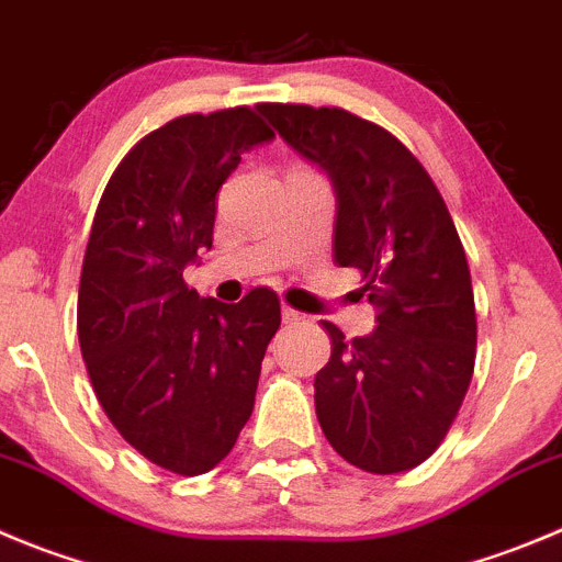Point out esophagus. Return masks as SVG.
<instances>
[{
    "mask_svg": "<svg viewBox=\"0 0 562 562\" xmlns=\"http://www.w3.org/2000/svg\"><path fill=\"white\" fill-rule=\"evenodd\" d=\"M281 319H284V323H297V319H301V314L290 306H281Z\"/></svg>",
    "mask_w": 562,
    "mask_h": 562,
    "instance_id": "obj_1",
    "label": "esophagus"
}]
</instances>
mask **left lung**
I'll return each mask as SVG.
<instances>
[{
	"mask_svg": "<svg viewBox=\"0 0 562 562\" xmlns=\"http://www.w3.org/2000/svg\"><path fill=\"white\" fill-rule=\"evenodd\" d=\"M292 151L336 192L334 259L358 267L378 308L372 334L334 323L314 378L319 427L372 474L419 467L445 441L474 372L477 317L467 254L445 198L394 135L339 106L259 104Z\"/></svg>",
	"mask_w": 562,
	"mask_h": 562,
	"instance_id": "obj_1",
	"label": "left lung"
}]
</instances>
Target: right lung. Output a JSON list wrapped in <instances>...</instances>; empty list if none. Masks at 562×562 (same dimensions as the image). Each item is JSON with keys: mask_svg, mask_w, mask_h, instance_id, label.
Segmentation results:
<instances>
[{"mask_svg": "<svg viewBox=\"0 0 562 562\" xmlns=\"http://www.w3.org/2000/svg\"><path fill=\"white\" fill-rule=\"evenodd\" d=\"M272 137L250 106L176 117L121 159L90 228L77 330L93 392L143 458L184 477L232 452L281 325L267 286L221 303L181 278L212 248L223 181Z\"/></svg>", "mask_w": 562, "mask_h": 562, "instance_id": "1", "label": "right lung"}]
</instances>
